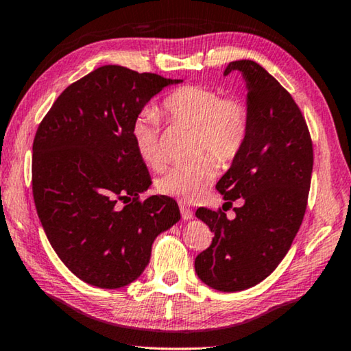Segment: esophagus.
Returning a JSON list of instances; mask_svg holds the SVG:
<instances>
[{
	"mask_svg": "<svg viewBox=\"0 0 351 351\" xmlns=\"http://www.w3.org/2000/svg\"><path fill=\"white\" fill-rule=\"evenodd\" d=\"M180 213H182V218H184V220H191L193 218V210L186 206H180Z\"/></svg>",
	"mask_w": 351,
	"mask_h": 351,
	"instance_id": "34e87169",
	"label": "esophagus"
}]
</instances>
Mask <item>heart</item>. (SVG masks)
<instances>
[{
  "instance_id": "heart-1",
  "label": "heart",
  "mask_w": 351,
  "mask_h": 351,
  "mask_svg": "<svg viewBox=\"0 0 351 351\" xmlns=\"http://www.w3.org/2000/svg\"><path fill=\"white\" fill-rule=\"evenodd\" d=\"M163 110L171 121L193 126V147L196 154L210 152L220 163H230L241 154L250 131V110L236 96H221L204 85H185L172 91L163 101ZM139 158L152 169L165 165L160 147V119L154 110H144L131 128ZM217 169L210 155L186 165L172 167L156 180L161 195L182 202H193L206 195Z\"/></svg>"
}]
</instances>
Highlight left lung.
<instances>
[{
    "label": "left lung",
    "instance_id": "1",
    "mask_svg": "<svg viewBox=\"0 0 351 351\" xmlns=\"http://www.w3.org/2000/svg\"><path fill=\"white\" fill-rule=\"evenodd\" d=\"M245 80L250 131L245 145L218 180L236 217L199 207L196 217L213 232L195 260L206 285L225 293L252 288L271 276L301 226L311 190L313 149L306 120L291 95L252 60L226 66Z\"/></svg>",
    "mask_w": 351,
    "mask_h": 351
}]
</instances>
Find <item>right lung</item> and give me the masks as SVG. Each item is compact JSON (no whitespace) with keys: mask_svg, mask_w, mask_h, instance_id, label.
I'll return each instance as SVG.
<instances>
[{"mask_svg":"<svg viewBox=\"0 0 351 351\" xmlns=\"http://www.w3.org/2000/svg\"><path fill=\"white\" fill-rule=\"evenodd\" d=\"M180 82L101 66L71 84L40 121L33 142L34 204L55 253L88 285H130L149 264L156 236L180 220L172 197L139 201L152 179L131 138L144 106Z\"/></svg>","mask_w":351,"mask_h":351,"instance_id":"1","label":"right lung"}]
</instances>
